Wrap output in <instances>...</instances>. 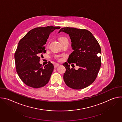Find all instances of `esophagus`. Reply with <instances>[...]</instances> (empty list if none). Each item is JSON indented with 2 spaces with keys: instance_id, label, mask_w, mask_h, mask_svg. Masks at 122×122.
<instances>
[{
  "instance_id": "1",
  "label": "esophagus",
  "mask_w": 122,
  "mask_h": 122,
  "mask_svg": "<svg viewBox=\"0 0 122 122\" xmlns=\"http://www.w3.org/2000/svg\"><path fill=\"white\" fill-rule=\"evenodd\" d=\"M59 66V64H55V65H54V67L55 68H56V67H57L58 66Z\"/></svg>"
}]
</instances>
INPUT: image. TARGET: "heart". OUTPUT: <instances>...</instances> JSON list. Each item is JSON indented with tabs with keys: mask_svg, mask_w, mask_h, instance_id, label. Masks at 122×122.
<instances>
[{
	"mask_svg": "<svg viewBox=\"0 0 122 122\" xmlns=\"http://www.w3.org/2000/svg\"><path fill=\"white\" fill-rule=\"evenodd\" d=\"M65 40H67V39L65 38H61L60 39V42L62 41H65Z\"/></svg>",
	"mask_w": 122,
	"mask_h": 122,
	"instance_id": "1",
	"label": "heart"
}]
</instances>
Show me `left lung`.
I'll list each match as a JSON object with an SVG mask.
<instances>
[{"instance_id":"left-lung-1","label":"left lung","mask_w":122,"mask_h":122,"mask_svg":"<svg viewBox=\"0 0 122 122\" xmlns=\"http://www.w3.org/2000/svg\"><path fill=\"white\" fill-rule=\"evenodd\" d=\"M61 32L68 35L73 50L69 56L68 63H75L79 66L76 70L71 69L67 63H64L66 69L63 76L64 81L69 87L74 89L86 88L94 81L100 68V45L87 30L67 27L61 28L58 33Z\"/></svg>"}]
</instances>
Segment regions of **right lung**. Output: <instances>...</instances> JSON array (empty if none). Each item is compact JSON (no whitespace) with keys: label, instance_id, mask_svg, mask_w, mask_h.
Returning <instances> with one entry per match:
<instances>
[{"label":"right lung","instance_id":"right-lung-1","mask_svg":"<svg viewBox=\"0 0 122 122\" xmlns=\"http://www.w3.org/2000/svg\"><path fill=\"white\" fill-rule=\"evenodd\" d=\"M60 28L48 26L34 28L20 41L14 55L16 71L27 86L38 88L49 82L54 71V65L49 62L42 66L40 63L39 56L41 54L46 53L43 46L46 43L49 35Z\"/></svg>","mask_w":122,"mask_h":122}]
</instances>
